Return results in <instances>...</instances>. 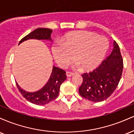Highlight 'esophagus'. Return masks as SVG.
<instances>
[{
	"label": "esophagus",
	"instance_id": "esophagus-1",
	"mask_svg": "<svg viewBox=\"0 0 134 134\" xmlns=\"http://www.w3.org/2000/svg\"><path fill=\"white\" fill-rule=\"evenodd\" d=\"M74 74V73H72V72H66V75H67V77H71L73 76V75Z\"/></svg>",
	"mask_w": 134,
	"mask_h": 134
}]
</instances>
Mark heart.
Listing matches in <instances>:
<instances>
[{
    "mask_svg": "<svg viewBox=\"0 0 134 134\" xmlns=\"http://www.w3.org/2000/svg\"><path fill=\"white\" fill-rule=\"evenodd\" d=\"M108 48V41L104 36L89 31H77L67 34L62 42L55 43L52 50L60 67H67L74 55L75 67L89 70L101 64Z\"/></svg>",
    "mask_w": 134,
    "mask_h": 134,
    "instance_id": "b5f03b06",
    "label": "heart"
}]
</instances>
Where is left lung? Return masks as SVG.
I'll use <instances>...</instances> for the list:
<instances>
[{"label":"left lung","instance_id":"1","mask_svg":"<svg viewBox=\"0 0 134 134\" xmlns=\"http://www.w3.org/2000/svg\"><path fill=\"white\" fill-rule=\"evenodd\" d=\"M123 59L118 44L113 41L111 54L93 71L82 74L83 81L79 88L85 99L99 102L107 99L115 91L122 75Z\"/></svg>","mask_w":134,"mask_h":134}]
</instances>
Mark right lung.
Segmentation results:
<instances>
[{"mask_svg": "<svg viewBox=\"0 0 134 134\" xmlns=\"http://www.w3.org/2000/svg\"><path fill=\"white\" fill-rule=\"evenodd\" d=\"M52 30L48 28H37L24 36L19 41V44L30 39L50 40ZM66 79L65 70L53 66L52 74L47 84L42 88L35 92H28L23 90L17 82L16 86L23 96L27 101L37 105H44L56 99L59 94L60 85Z\"/></svg>", "mask_w": 134, "mask_h": 134, "instance_id": "1", "label": "right lung"}]
</instances>
